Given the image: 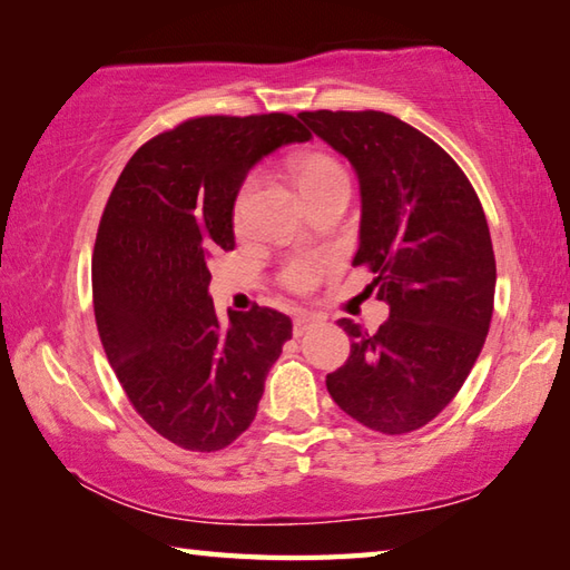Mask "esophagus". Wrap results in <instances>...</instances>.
I'll use <instances>...</instances> for the list:
<instances>
[{"mask_svg": "<svg viewBox=\"0 0 570 570\" xmlns=\"http://www.w3.org/2000/svg\"><path fill=\"white\" fill-rule=\"evenodd\" d=\"M316 322H320V320H316V316H312V314H298L294 320V336H302L306 330H312Z\"/></svg>", "mask_w": 570, "mask_h": 570, "instance_id": "esophagus-1", "label": "esophagus"}]
</instances>
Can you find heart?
<instances>
[{
    "label": "heart",
    "instance_id": "1",
    "mask_svg": "<svg viewBox=\"0 0 570 570\" xmlns=\"http://www.w3.org/2000/svg\"><path fill=\"white\" fill-rule=\"evenodd\" d=\"M288 173L296 183L298 193L304 200H312L316 196H324L330 190H350V176L340 160L324 150H302L288 160ZM256 190V178H246L244 186L238 188L236 204H234V226L236 230L244 228L248 200ZM330 274V264L314 262V258H292L282 268V284L294 294H308L324 282Z\"/></svg>",
    "mask_w": 570,
    "mask_h": 570
}]
</instances>
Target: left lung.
I'll use <instances>...</instances> for the list:
<instances>
[{"mask_svg":"<svg viewBox=\"0 0 570 570\" xmlns=\"http://www.w3.org/2000/svg\"><path fill=\"white\" fill-rule=\"evenodd\" d=\"M352 163L362 224L354 266L390 304L366 332L340 320L352 350L326 390L364 428L420 430L448 407L475 364L493 320L495 254L480 198L435 140L380 110L298 112Z\"/></svg>","mask_w":570,"mask_h":570,"instance_id":"left-lung-1","label":"left lung"}]
</instances>
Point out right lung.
Here are the masks:
<instances>
[{
    "instance_id": "1",
    "label": "right lung",
    "mask_w": 570,
    "mask_h": 570,
    "mask_svg": "<svg viewBox=\"0 0 570 570\" xmlns=\"http://www.w3.org/2000/svg\"><path fill=\"white\" fill-rule=\"evenodd\" d=\"M308 138L286 112L183 120L135 150L102 210L100 342L135 412L183 450H224L248 430L292 340V320L268 306L228 312L220 330L208 264L236 246L234 200L254 163Z\"/></svg>"
}]
</instances>
